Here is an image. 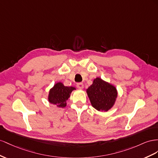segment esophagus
<instances>
[{"mask_svg": "<svg viewBox=\"0 0 158 158\" xmlns=\"http://www.w3.org/2000/svg\"><path fill=\"white\" fill-rule=\"evenodd\" d=\"M77 87L79 89H83V87H84V85L82 83H79L77 84Z\"/></svg>", "mask_w": 158, "mask_h": 158, "instance_id": "1", "label": "esophagus"}]
</instances>
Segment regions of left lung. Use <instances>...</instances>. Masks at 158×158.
<instances>
[{
  "mask_svg": "<svg viewBox=\"0 0 158 158\" xmlns=\"http://www.w3.org/2000/svg\"><path fill=\"white\" fill-rule=\"evenodd\" d=\"M92 106L98 111H108L114 105L117 97L116 88L100 78L94 79L87 89Z\"/></svg>",
  "mask_w": 158,
  "mask_h": 158,
  "instance_id": "left-lung-1",
  "label": "left lung"
}]
</instances>
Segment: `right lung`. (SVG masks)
<instances>
[{
  "mask_svg": "<svg viewBox=\"0 0 158 158\" xmlns=\"http://www.w3.org/2000/svg\"><path fill=\"white\" fill-rule=\"evenodd\" d=\"M73 87H65L61 83H57L49 91L48 100L50 103L57 105L58 107L64 108L66 106V102L70 97Z\"/></svg>",
  "mask_w": 158,
  "mask_h": 158,
  "instance_id": "right-lung-1",
  "label": "right lung"
}]
</instances>
